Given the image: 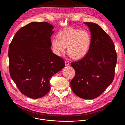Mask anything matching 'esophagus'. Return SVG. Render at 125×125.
<instances>
[{
    "label": "esophagus",
    "instance_id": "obj_1",
    "mask_svg": "<svg viewBox=\"0 0 125 125\" xmlns=\"http://www.w3.org/2000/svg\"><path fill=\"white\" fill-rule=\"evenodd\" d=\"M65 66H68L69 65V62L67 61H65Z\"/></svg>",
    "mask_w": 125,
    "mask_h": 125
}]
</instances>
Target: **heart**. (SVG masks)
I'll use <instances>...</instances> for the list:
<instances>
[{
	"label": "heart",
	"mask_w": 125,
	"mask_h": 125,
	"mask_svg": "<svg viewBox=\"0 0 125 125\" xmlns=\"http://www.w3.org/2000/svg\"><path fill=\"white\" fill-rule=\"evenodd\" d=\"M51 43L57 54L63 52L67 46L69 56L75 59H80L84 57L90 50L91 37L86 31L68 28L61 31L58 37L53 38Z\"/></svg>",
	"instance_id": "b5f03b06"
}]
</instances>
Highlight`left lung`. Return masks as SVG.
I'll return each mask as SVG.
<instances>
[{
	"instance_id": "obj_1",
	"label": "left lung",
	"mask_w": 125,
	"mask_h": 125,
	"mask_svg": "<svg viewBox=\"0 0 125 125\" xmlns=\"http://www.w3.org/2000/svg\"><path fill=\"white\" fill-rule=\"evenodd\" d=\"M84 24L91 32V44L84 57L71 63L76 74L70 85L79 97L93 99L100 95L112 83L117 53L111 38L98 25Z\"/></svg>"
}]
</instances>
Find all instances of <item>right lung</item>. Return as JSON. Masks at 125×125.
Masks as SVG:
<instances>
[{"label":"right lung","instance_id":"obj_1","mask_svg":"<svg viewBox=\"0 0 125 125\" xmlns=\"http://www.w3.org/2000/svg\"><path fill=\"white\" fill-rule=\"evenodd\" d=\"M53 26L32 22L16 33L9 46L10 75L23 94L33 99L49 91V79L65 67L64 60L50 49Z\"/></svg>","mask_w":125,"mask_h":125}]
</instances>
